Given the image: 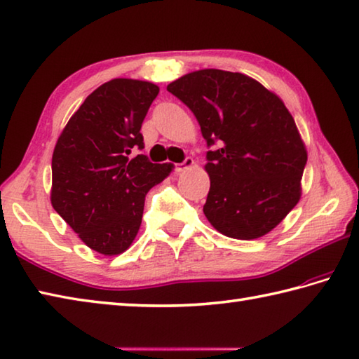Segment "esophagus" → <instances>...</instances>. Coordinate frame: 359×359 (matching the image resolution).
Instances as JSON below:
<instances>
[{
	"instance_id": "34e87169",
	"label": "esophagus",
	"mask_w": 359,
	"mask_h": 359,
	"mask_svg": "<svg viewBox=\"0 0 359 359\" xmlns=\"http://www.w3.org/2000/svg\"><path fill=\"white\" fill-rule=\"evenodd\" d=\"M192 165H194V159H192V158H186L184 161L180 162V164L175 165V172L181 173V172L187 170V168H189V167H192Z\"/></svg>"
}]
</instances>
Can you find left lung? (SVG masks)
I'll list each match as a JSON object with an SVG mask.
<instances>
[{
	"instance_id": "8db88e82",
	"label": "left lung",
	"mask_w": 359,
	"mask_h": 359,
	"mask_svg": "<svg viewBox=\"0 0 359 359\" xmlns=\"http://www.w3.org/2000/svg\"><path fill=\"white\" fill-rule=\"evenodd\" d=\"M198 120L211 187L203 212L233 239L261 238L302 195L308 154L285 103L253 78L215 69L167 86Z\"/></svg>"
}]
</instances>
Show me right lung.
Wrapping results in <instances>:
<instances>
[{
	"mask_svg": "<svg viewBox=\"0 0 359 359\" xmlns=\"http://www.w3.org/2000/svg\"><path fill=\"white\" fill-rule=\"evenodd\" d=\"M159 87L117 78L93 90L54 147L51 205L87 247L112 256L131 245L140 228L145 195L172 164H153L140 128Z\"/></svg>",
	"mask_w": 359,
	"mask_h": 359,
	"instance_id": "1",
	"label": "right lung"
}]
</instances>
